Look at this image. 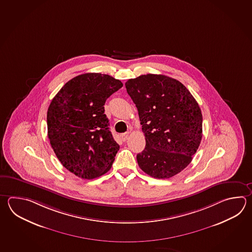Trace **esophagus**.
<instances>
[{
	"instance_id": "esophagus-1",
	"label": "esophagus",
	"mask_w": 252,
	"mask_h": 252,
	"mask_svg": "<svg viewBox=\"0 0 252 252\" xmlns=\"http://www.w3.org/2000/svg\"><path fill=\"white\" fill-rule=\"evenodd\" d=\"M129 133H125V134H122L120 136H121V139L123 140V141H126L127 137H128Z\"/></svg>"
}]
</instances>
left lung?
Masks as SVG:
<instances>
[{
    "instance_id": "8db88e82",
    "label": "left lung",
    "mask_w": 252,
    "mask_h": 252,
    "mask_svg": "<svg viewBox=\"0 0 252 252\" xmlns=\"http://www.w3.org/2000/svg\"><path fill=\"white\" fill-rule=\"evenodd\" d=\"M145 136L139 167L156 179H169L189 164L202 139V113L189 91L173 78L146 74L126 82Z\"/></svg>"
}]
</instances>
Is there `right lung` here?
<instances>
[{
  "instance_id": "1",
  "label": "right lung",
  "mask_w": 252,
  "mask_h": 252,
  "mask_svg": "<svg viewBox=\"0 0 252 252\" xmlns=\"http://www.w3.org/2000/svg\"><path fill=\"white\" fill-rule=\"evenodd\" d=\"M123 83L96 72L67 82L47 109V134L63 166L84 180L110 170L119 145L109 131L104 114L108 97Z\"/></svg>"
}]
</instances>
